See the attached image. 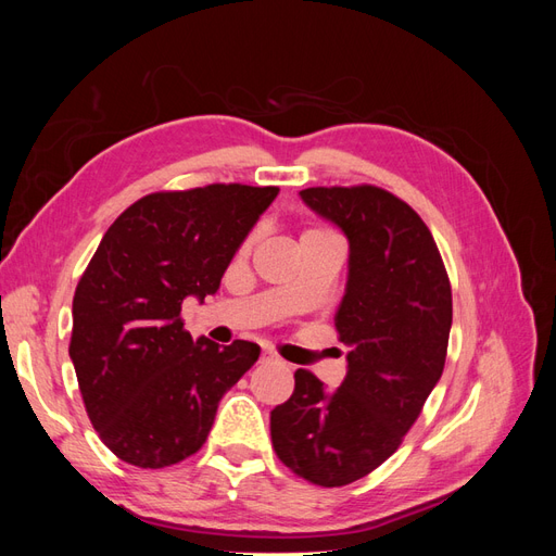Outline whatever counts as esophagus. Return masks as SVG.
Wrapping results in <instances>:
<instances>
[{
	"instance_id": "34e87169",
	"label": "esophagus",
	"mask_w": 556,
	"mask_h": 556,
	"mask_svg": "<svg viewBox=\"0 0 556 556\" xmlns=\"http://www.w3.org/2000/svg\"><path fill=\"white\" fill-rule=\"evenodd\" d=\"M260 362H262V364H280L278 355H276V352H271V350H264V352H262V357H260Z\"/></svg>"
}]
</instances>
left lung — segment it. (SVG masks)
<instances>
[{
    "mask_svg": "<svg viewBox=\"0 0 556 556\" xmlns=\"http://www.w3.org/2000/svg\"><path fill=\"white\" fill-rule=\"evenodd\" d=\"M299 197L348 239L333 325L352 350L336 390L299 368L292 396L271 410V443L296 476L341 486L392 457L439 384L452 292L431 231L406 201L374 185Z\"/></svg>",
    "mask_w": 556,
    "mask_h": 556,
    "instance_id": "left-lung-1",
    "label": "left lung"
}]
</instances>
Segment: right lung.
Segmentation results:
<instances>
[{
    "mask_svg": "<svg viewBox=\"0 0 556 556\" xmlns=\"http://www.w3.org/2000/svg\"><path fill=\"white\" fill-rule=\"evenodd\" d=\"M278 188L206 185L131 204L104 233L74 294L70 357L83 403L123 462L164 468L206 443L217 403L260 345L182 329L180 306L220 280Z\"/></svg>",
    "mask_w": 556,
    "mask_h": 556,
    "instance_id": "right-lung-1",
    "label": "right lung"
}]
</instances>
